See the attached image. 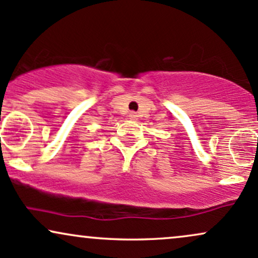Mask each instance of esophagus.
I'll return each mask as SVG.
<instances>
[{
  "mask_svg": "<svg viewBox=\"0 0 258 258\" xmlns=\"http://www.w3.org/2000/svg\"><path fill=\"white\" fill-rule=\"evenodd\" d=\"M128 117L131 120H137L138 119V115H137V113H135V111H131V113L128 114Z\"/></svg>",
  "mask_w": 258,
  "mask_h": 258,
  "instance_id": "esophagus-1",
  "label": "esophagus"
}]
</instances>
